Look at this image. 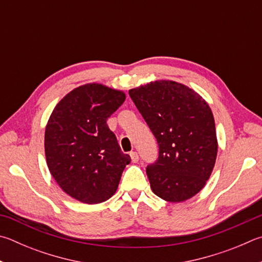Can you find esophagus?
Here are the masks:
<instances>
[{
  "instance_id": "34e87169",
  "label": "esophagus",
  "mask_w": 262,
  "mask_h": 262,
  "mask_svg": "<svg viewBox=\"0 0 262 262\" xmlns=\"http://www.w3.org/2000/svg\"><path fill=\"white\" fill-rule=\"evenodd\" d=\"M130 158H132V161L133 163H137L139 161V155H137V152H130Z\"/></svg>"
}]
</instances>
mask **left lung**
<instances>
[{
    "mask_svg": "<svg viewBox=\"0 0 262 262\" xmlns=\"http://www.w3.org/2000/svg\"><path fill=\"white\" fill-rule=\"evenodd\" d=\"M129 96L159 146L158 160L146 167L152 191L170 203L193 197L205 187L217 155L211 107L194 90L170 80L130 89Z\"/></svg>",
    "mask_w": 262,
    "mask_h": 262,
    "instance_id": "8db88e82",
    "label": "left lung"
}]
</instances>
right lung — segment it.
Returning <instances> with one entry per match:
<instances>
[{"label":"right lung","mask_w":262,"mask_h":262,"mask_svg":"<svg viewBox=\"0 0 262 262\" xmlns=\"http://www.w3.org/2000/svg\"><path fill=\"white\" fill-rule=\"evenodd\" d=\"M125 99L121 90L87 83L61 98L51 113L45 133L47 165L61 190L79 202L107 201L130 163L106 123Z\"/></svg>","instance_id":"obj_1"}]
</instances>
